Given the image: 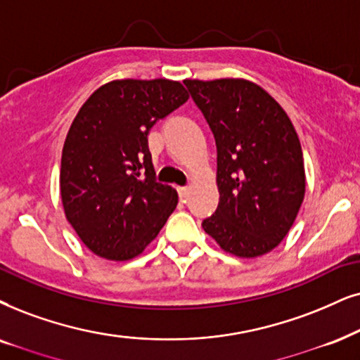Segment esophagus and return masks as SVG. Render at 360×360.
Returning <instances> with one entry per match:
<instances>
[{
	"mask_svg": "<svg viewBox=\"0 0 360 360\" xmlns=\"http://www.w3.org/2000/svg\"><path fill=\"white\" fill-rule=\"evenodd\" d=\"M177 194H179L181 201H184V199L189 195V188H177Z\"/></svg>",
	"mask_w": 360,
	"mask_h": 360,
	"instance_id": "esophagus-1",
	"label": "esophagus"
}]
</instances>
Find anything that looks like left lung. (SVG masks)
Listing matches in <instances>:
<instances>
[{
  "label": "left lung",
  "instance_id": "8db88e82",
  "mask_svg": "<svg viewBox=\"0 0 360 360\" xmlns=\"http://www.w3.org/2000/svg\"><path fill=\"white\" fill-rule=\"evenodd\" d=\"M217 148L219 204L202 227L233 256L271 252L306 194L301 141L288 112L252 81L184 79Z\"/></svg>",
  "mask_w": 360,
  "mask_h": 360
}]
</instances>
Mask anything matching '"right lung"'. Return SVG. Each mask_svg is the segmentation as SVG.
Segmentation results:
<instances>
[{
  "label": "right lung",
  "mask_w": 360,
  "mask_h": 360,
  "mask_svg": "<svg viewBox=\"0 0 360 360\" xmlns=\"http://www.w3.org/2000/svg\"><path fill=\"white\" fill-rule=\"evenodd\" d=\"M188 99L179 81L115 79L94 91L71 122L61 201L68 222L96 256H139L176 209V189L154 179L148 133Z\"/></svg>",
  "instance_id": "1"
}]
</instances>
